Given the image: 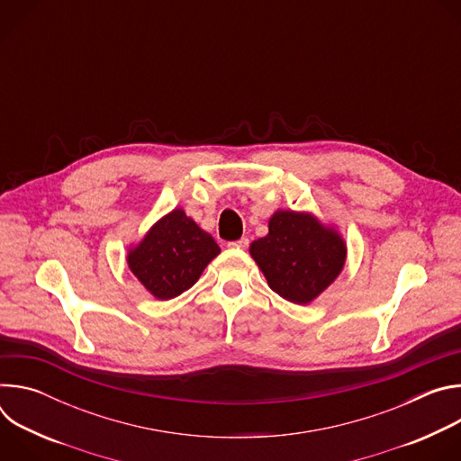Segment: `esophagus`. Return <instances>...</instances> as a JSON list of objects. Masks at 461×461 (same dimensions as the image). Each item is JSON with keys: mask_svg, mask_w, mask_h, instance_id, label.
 <instances>
[{"mask_svg": "<svg viewBox=\"0 0 461 461\" xmlns=\"http://www.w3.org/2000/svg\"><path fill=\"white\" fill-rule=\"evenodd\" d=\"M248 244H249V240H248L246 237H242V239H239V240L230 242L228 246H230V248H237V249H246V248H248Z\"/></svg>", "mask_w": 461, "mask_h": 461, "instance_id": "esophagus-1", "label": "esophagus"}]
</instances>
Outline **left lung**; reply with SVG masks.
I'll use <instances>...</instances> for the list:
<instances>
[{
    "label": "left lung",
    "mask_w": 461,
    "mask_h": 461,
    "mask_svg": "<svg viewBox=\"0 0 461 461\" xmlns=\"http://www.w3.org/2000/svg\"><path fill=\"white\" fill-rule=\"evenodd\" d=\"M249 253L276 294L308 304L341 274L347 246L336 230L310 213L279 210L268 222V235L251 242Z\"/></svg>",
    "instance_id": "8db88e82"
}]
</instances>
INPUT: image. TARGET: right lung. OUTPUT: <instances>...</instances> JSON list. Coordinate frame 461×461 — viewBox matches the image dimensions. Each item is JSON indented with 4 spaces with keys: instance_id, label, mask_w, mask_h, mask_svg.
Listing matches in <instances>:
<instances>
[{
    "instance_id": "1",
    "label": "right lung",
    "mask_w": 461,
    "mask_h": 461,
    "mask_svg": "<svg viewBox=\"0 0 461 461\" xmlns=\"http://www.w3.org/2000/svg\"><path fill=\"white\" fill-rule=\"evenodd\" d=\"M219 253L221 248L210 233L182 210H173L129 251L127 265L149 294L167 301L199 281Z\"/></svg>"
}]
</instances>
